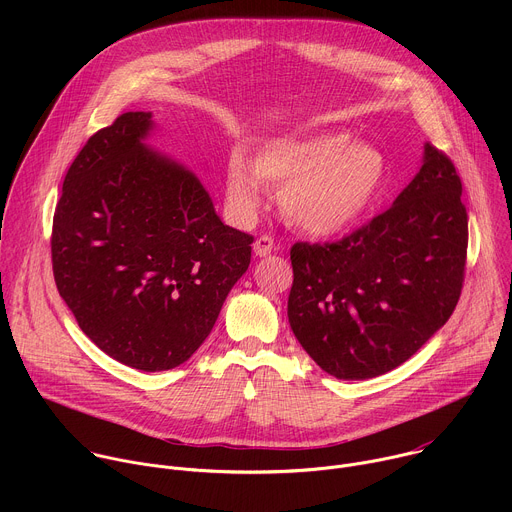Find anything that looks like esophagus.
<instances>
[{
  "mask_svg": "<svg viewBox=\"0 0 512 512\" xmlns=\"http://www.w3.org/2000/svg\"><path fill=\"white\" fill-rule=\"evenodd\" d=\"M273 249H275V243H273V239L267 237V235L259 237V239L253 243V251H255L257 257H267V255L273 253Z\"/></svg>",
  "mask_w": 512,
  "mask_h": 512,
  "instance_id": "esophagus-1",
  "label": "esophagus"
}]
</instances>
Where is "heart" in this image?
Instances as JSON below:
<instances>
[{
    "instance_id": "heart-1",
    "label": "heart",
    "mask_w": 512,
    "mask_h": 512,
    "mask_svg": "<svg viewBox=\"0 0 512 512\" xmlns=\"http://www.w3.org/2000/svg\"><path fill=\"white\" fill-rule=\"evenodd\" d=\"M389 160L377 145L352 141L344 131L269 141L251 164L233 154L225 196L239 221H251L265 202V184L283 186L279 204L291 225L314 237L354 229L381 198Z\"/></svg>"
}]
</instances>
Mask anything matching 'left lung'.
I'll return each instance as SVG.
<instances>
[{"instance_id":"left-lung-1","label":"left lung","mask_w":512,"mask_h":512,"mask_svg":"<svg viewBox=\"0 0 512 512\" xmlns=\"http://www.w3.org/2000/svg\"><path fill=\"white\" fill-rule=\"evenodd\" d=\"M460 196L454 164L425 143L389 210L340 243L291 247L287 318L322 371L344 381L385 375L448 322L468 247Z\"/></svg>"}]
</instances>
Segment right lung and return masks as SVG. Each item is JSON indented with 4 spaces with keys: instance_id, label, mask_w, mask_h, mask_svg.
<instances>
[{
    "instance_id": "obj_1",
    "label": "right lung",
    "mask_w": 512,
    "mask_h": 512,
    "mask_svg": "<svg viewBox=\"0 0 512 512\" xmlns=\"http://www.w3.org/2000/svg\"><path fill=\"white\" fill-rule=\"evenodd\" d=\"M150 111L97 131L66 172L52 223L58 294L111 358L186 362L249 269L253 237L221 221L198 176L148 143Z\"/></svg>"
}]
</instances>
